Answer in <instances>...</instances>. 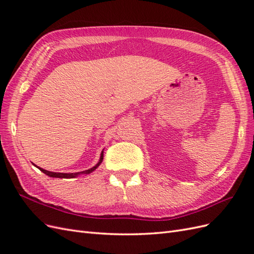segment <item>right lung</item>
Returning a JSON list of instances; mask_svg holds the SVG:
<instances>
[{"mask_svg":"<svg viewBox=\"0 0 254 254\" xmlns=\"http://www.w3.org/2000/svg\"><path fill=\"white\" fill-rule=\"evenodd\" d=\"M103 159H104V150L102 151V153H101V158H99L98 163H97L95 166L89 168V170H87V171L79 172V173H71V174L49 172V171H45V170H43V168H41V167H38V166H37V165H35V164H34V165H35V166H37L38 168H39V170H40L42 173H44L45 175H48L49 177H53V178H75V177H77V176H79V175H82V174H86V175H88V174H90V173H92V172H94V171L96 170V168L99 166V164H101V163L103 162Z\"/></svg>","mask_w":254,"mask_h":254,"instance_id":"1","label":"right lung"}]
</instances>
